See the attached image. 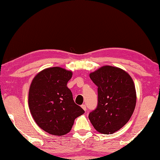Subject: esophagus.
I'll use <instances>...</instances> for the list:
<instances>
[{"label":"esophagus","instance_id":"34e87169","mask_svg":"<svg viewBox=\"0 0 160 160\" xmlns=\"http://www.w3.org/2000/svg\"><path fill=\"white\" fill-rule=\"evenodd\" d=\"M81 107L82 108V109H83L84 111H85V112H86V109H87V108H86V105H85V104H82V106H81Z\"/></svg>","mask_w":160,"mask_h":160}]
</instances>
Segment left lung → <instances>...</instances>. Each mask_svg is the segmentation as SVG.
<instances>
[{"label": "left lung", "mask_w": 160, "mask_h": 160, "mask_svg": "<svg viewBox=\"0 0 160 160\" xmlns=\"http://www.w3.org/2000/svg\"><path fill=\"white\" fill-rule=\"evenodd\" d=\"M97 86L98 104L90 113L94 128L112 134L128 123L136 104V91L132 78L117 67L104 66L90 74Z\"/></svg>", "instance_id": "left-lung-1"}]
</instances>
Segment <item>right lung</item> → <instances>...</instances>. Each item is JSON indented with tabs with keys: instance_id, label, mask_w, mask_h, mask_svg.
<instances>
[{
	"instance_id": "right-lung-1",
	"label": "right lung",
	"mask_w": 160,
	"mask_h": 160,
	"mask_svg": "<svg viewBox=\"0 0 160 160\" xmlns=\"http://www.w3.org/2000/svg\"><path fill=\"white\" fill-rule=\"evenodd\" d=\"M72 75V71L61 67L48 68L35 75L29 87L31 114L38 126L49 134L68 133L75 119L85 113L67 87Z\"/></svg>"
}]
</instances>
